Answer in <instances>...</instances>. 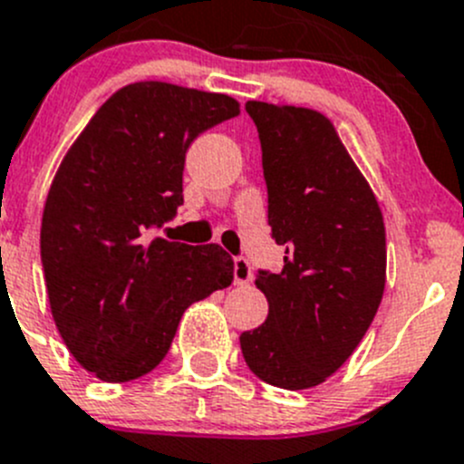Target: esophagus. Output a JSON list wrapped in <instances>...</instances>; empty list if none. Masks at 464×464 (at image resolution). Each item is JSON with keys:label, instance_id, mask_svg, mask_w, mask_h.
Listing matches in <instances>:
<instances>
[{"label": "esophagus", "instance_id": "34e87169", "mask_svg": "<svg viewBox=\"0 0 464 464\" xmlns=\"http://www.w3.org/2000/svg\"><path fill=\"white\" fill-rule=\"evenodd\" d=\"M251 278H254V274H251L249 260H246L245 256H237V258L233 260V281H236L237 285H246Z\"/></svg>", "mask_w": 464, "mask_h": 464}]
</instances>
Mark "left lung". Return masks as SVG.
<instances>
[{
    "label": "left lung",
    "mask_w": 464,
    "mask_h": 464,
    "mask_svg": "<svg viewBox=\"0 0 464 464\" xmlns=\"http://www.w3.org/2000/svg\"><path fill=\"white\" fill-rule=\"evenodd\" d=\"M245 108L263 150L267 222L285 256L278 274H256L269 313L240 335L242 356L265 383L314 388L352 356L383 299V215L322 112Z\"/></svg>",
    "instance_id": "8db88e82"
}]
</instances>
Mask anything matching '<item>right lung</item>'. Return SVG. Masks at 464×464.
<instances>
[{"label": "right lung", "instance_id": "add662e5", "mask_svg": "<svg viewBox=\"0 0 464 464\" xmlns=\"http://www.w3.org/2000/svg\"><path fill=\"white\" fill-rule=\"evenodd\" d=\"M240 115L228 94L163 81L124 85L63 159L43 213L40 258L58 333L108 383L154 370L183 313L233 281L219 245L151 237L183 204L186 151Z\"/></svg>", "mask_w": 464, "mask_h": 464}]
</instances>
